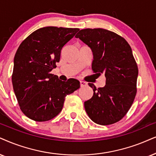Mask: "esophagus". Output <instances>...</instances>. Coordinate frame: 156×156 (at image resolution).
<instances>
[{
	"label": "esophagus",
	"mask_w": 156,
	"mask_h": 156,
	"mask_svg": "<svg viewBox=\"0 0 156 156\" xmlns=\"http://www.w3.org/2000/svg\"><path fill=\"white\" fill-rule=\"evenodd\" d=\"M80 86H81V87H83V86H86V85H87V83H86L84 82V81H80Z\"/></svg>",
	"instance_id": "esophagus-1"
}]
</instances>
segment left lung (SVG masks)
<instances>
[{
	"label": "left lung",
	"mask_w": 156,
	"mask_h": 156,
	"mask_svg": "<svg viewBox=\"0 0 156 156\" xmlns=\"http://www.w3.org/2000/svg\"><path fill=\"white\" fill-rule=\"evenodd\" d=\"M76 37L91 50L93 70L106 77L103 88L88 84L94 95L84 102L86 113L98 125L115 123L130 109L137 93L138 68L131 47L122 37L101 28L82 29Z\"/></svg>",
	"instance_id": "1"
}]
</instances>
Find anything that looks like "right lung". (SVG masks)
<instances>
[{
    "mask_svg": "<svg viewBox=\"0 0 156 156\" xmlns=\"http://www.w3.org/2000/svg\"><path fill=\"white\" fill-rule=\"evenodd\" d=\"M79 29L46 27L23 41L13 60L12 83L21 110L29 119L45 122L61 112L65 98L80 88L74 78L59 80L50 73L60 61L61 50Z\"/></svg>",
    "mask_w": 156,
    "mask_h": 156,
    "instance_id": "right-lung-1",
    "label": "right lung"
}]
</instances>
